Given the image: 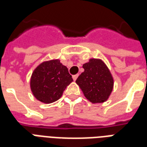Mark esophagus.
<instances>
[{
  "mask_svg": "<svg viewBox=\"0 0 147 147\" xmlns=\"http://www.w3.org/2000/svg\"><path fill=\"white\" fill-rule=\"evenodd\" d=\"M78 75H74L73 76H72V78H73L74 81H76V79H77V78H78Z\"/></svg>",
  "mask_w": 147,
  "mask_h": 147,
  "instance_id": "esophagus-1",
  "label": "esophagus"
}]
</instances>
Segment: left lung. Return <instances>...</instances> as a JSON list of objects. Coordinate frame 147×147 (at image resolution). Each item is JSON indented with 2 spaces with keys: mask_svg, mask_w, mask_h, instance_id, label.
I'll return each instance as SVG.
<instances>
[{
  "mask_svg": "<svg viewBox=\"0 0 147 147\" xmlns=\"http://www.w3.org/2000/svg\"><path fill=\"white\" fill-rule=\"evenodd\" d=\"M82 67L85 71L76 82L85 98L94 104L106 101L114 87V79L107 65L102 60L91 59Z\"/></svg>",
  "mask_w": 147,
  "mask_h": 147,
  "instance_id": "obj_1",
  "label": "left lung"
}]
</instances>
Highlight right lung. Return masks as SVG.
Masks as SVG:
<instances>
[{"instance_id": "obj_1", "label": "right lung", "mask_w": 147, "mask_h": 147, "mask_svg": "<svg viewBox=\"0 0 147 147\" xmlns=\"http://www.w3.org/2000/svg\"><path fill=\"white\" fill-rule=\"evenodd\" d=\"M72 81L67 67L59 60H49L42 62L34 69L30 78V88L38 100L50 104L62 97Z\"/></svg>"}]
</instances>
